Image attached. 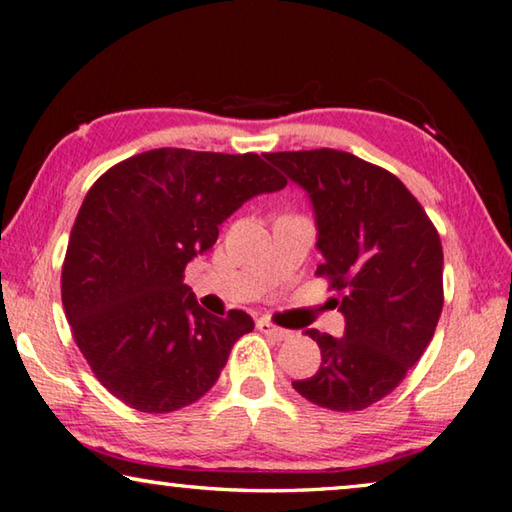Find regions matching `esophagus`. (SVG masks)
Wrapping results in <instances>:
<instances>
[{
    "instance_id": "1",
    "label": "esophagus",
    "mask_w": 512,
    "mask_h": 512,
    "mask_svg": "<svg viewBox=\"0 0 512 512\" xmlns=\"http://www.w3.org/2000/svg\"><path fill=\"white\" fill-rule=\"evenodd\" d=\"M257 329L262 331V333H266V336L275 338V340H288V338L293 336L291 331H288V329H282V327H277V324H273L271 320H259V322H257Z\"/></svg>"
}]
</instances>
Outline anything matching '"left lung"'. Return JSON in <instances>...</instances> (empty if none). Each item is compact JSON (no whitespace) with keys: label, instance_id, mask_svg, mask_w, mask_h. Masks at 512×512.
Segmentation results:
<instances>
[{"label":"left lung","instance_id":"8db88e82","mask_svg":"<svg viewBox=\"0 0 512 512\" xmlns=\"http://www.w3.org/2000/svg\"><path fill=\"white\" fill-rule=\"evenodd\" d=\"M311 197L324 262L315 275L338 293L345 336L309 329L322 362L293 380L306 401L358 412L401 385L443 309V248L421 203L392 172L340 150L266 154Z\"/></svg>","mask_w":512,"mask_h":512}]
</instances>
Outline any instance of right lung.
Returning <instances> with one entry per match:
<instances>
[{"instance_id":"obj_1","label":"right lung","mask_w":512,"mask_h":512,"mask_svg":"<svg viewBox=\"0 0 512 512\" xmlns=\"http://www.w3.org/2000/svg\"><path fill=\"white\" fill-rule=\"evenodd\" d=\"M262 156L161 147L100 176L82 201L62 264V304L82 356L107 392L167 414L210 392L255 322L217 318L183 284L185 264L255 194L282 190Z\"/></svg>"}]
</instances>
